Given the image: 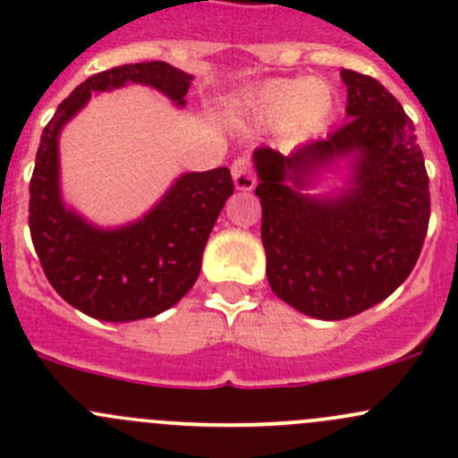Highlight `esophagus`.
<instances>
[{
	"label": "esophagus",
	"mask_w": 458,
	"mask_h": 458,
	"mask_svg": "<svg viewBox=\"0 0 458 458\" xmlns=\"http://www.w3.org/2000/svg\"><path fill=\"white\" fill-rule=\"evenodd\" d=\"M233 179H234V186L239 188V191H252L257 183L255 179V173H252V161L250 157L242 155L237 157V159L233 161Z\"/></svg>",
	"instance_id": "obj_1"
}]
</instances>
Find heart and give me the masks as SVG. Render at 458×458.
I'll list each match as a JSON object with an SVG mask.
<instances>
[{
	"label": "heart",
	"instance_id": "obj_1",
	"mask_svg": "<svg viewBox=\"0 0 458 458\" xmlns=\"http://www.w3.org/2000/svg\"><path fill=\"white\" fill-rule=\"evenodd\" d=\"M332 108V95L327 86L308 80L272 81L259 90L252 104V113L267 126H288V123H318Z\"/></svg>",
	"mask_w": 458,
	"mask_h": 458
}]
</instances>
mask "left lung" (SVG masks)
I'll return each instance as SVG.
<instances>
[{
	"label": "left lung",
	"mask_w": 458,
	"mask_h": 458,
	"mask_svg": "<svg viewBox=\"0 0 458 458\" xmlns=\"http://www.w3.org/2000/svg\"><path fill=\"white\" fill-rule=\"evenodd\" d=\"M348 122L327 140L284 157L259 148L261 242L272 293L326 321L348 318L390 297L421 255L429 221V179L412 119L374 77L341 71ZM350 149H361L355 188L336 200H310L284 186Z\"/></svg>",
	"instance_id": "1"
}]
</instances>
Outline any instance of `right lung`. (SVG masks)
Returning a JSON list of instances; mask_svg holds the SVG:
<instances>
[{
	"instance_id": "1",
	"label": "right lung",
	"mask_w": 458,
	"mask_h": 458,
	"mask_svg": "<svg viewBox=\"0 0 458 458\" xmlns=\"http://www.w3.org/2000/svg\"><path fill=\"white\" fill-rule=\"evenodd\" d=\"M191 80L165 62L97 72L59 104L41 132L29 201L32 246L50 285L88 317L137 321L174 306L199 276L203 248L234 183L228 168L188 173L137 224L97 230L68 212L59 197V131L92 90L137 81L183 106Z\"/></svg>"
}]
</instances>
